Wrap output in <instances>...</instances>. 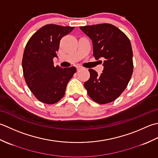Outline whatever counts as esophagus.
I'll use <instances>...</instances> for the list:
<instances>
[{
  "label": "esophagus",
  "instance_id": "obj_1",
  "mask_svg": "<svg viewBox=\"0 0 158 158\" xmlns=\"http://www.w3.org/2000/svg\"><path fill=\"white\" fill-rule=\"evenodd\" d=\"M82 68V67L81 66H77V70H80Z\"/></svg>",
  "mask_w": 158,
  "mask_h": 158
}]
</instances>
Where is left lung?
I'll return each mask as SVG.
<instances>
[{
	"mask_svg": "<svg viewBox=\"0 0 158 158\" xmlns=\"http://www.w3.org/2000/svg\"><path fill=\"white\" fill-rule=\"evenodd\" d=\"M91 38L95 59H105L100 75L89 69L90 78L85 87L90 98L100 104L114 101L119 97L133 73V52L130 41L119 28L110 24L80 27Z\"/></svg>",
	"mask_w": 158,
	"mask_h": 158,
	"instance_id": "left-lung-1",
	"label": "left lung"
}]
</instances>
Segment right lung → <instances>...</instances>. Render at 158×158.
Masks as SVG:
<instances>
[{
  "label": "right lung",
  "mask_w": 158,
  "mask_h": 158,
  "mask_svg": "<svg viewBox=\"0 0 158 158\" xmlns=\"http://www.w3.org/2000/svg\"><path fill=\"white\" fill-rule=\"evenodd\" d=\"M74 27L47 24L32 35L26 45L22 69L26 83L38 100L54 104L65 95L67 85L76 72L75 67L54 66L60 41Z\"/></svg>",
  "instance_id": "obj_1"
}]
</instances>
